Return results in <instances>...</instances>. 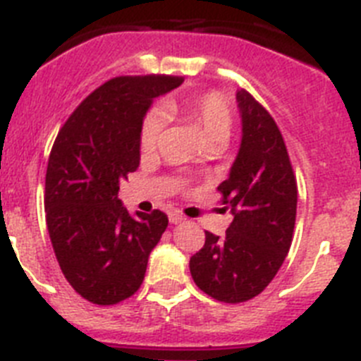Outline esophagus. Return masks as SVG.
<instances>
[{
    "label": "esophagus",
    "instance_id": "obj_1",
    "mask_svg": "<svg viewBox=\"0 0 361 361\" xmlns=\"http://www.w3.org/2000/svg\"><path fill=\"white\" fill-rule=\"evenodd\" d=\"M185 217L181 216V214L178 212H173V214H169V221H171V225H178V223H181Z\"/></svg>",
    "mask_w": 361,
    "mask_h": 361
}]
</instances>
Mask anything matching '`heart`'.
<instances>
[{"label": "heart", "instance_id": "b5f03b06", "mask_svg": "<svg viewBox=\"0 0 361 361\" xmlns=\"http://www.w3.org/2000/svg\"><path fill=\"white\" fill-rule=\"evenodd\" d=\"M164 115L167 118H181L200 133L207 147H221L230 140L233 128V115L228 102L217 93L169 99L164 102ZM158 109H151L140 126V151L151 154L158 147L164 131L165 118Z\"/></svg>", "mask_w": 361, "mask_h": 361}]
</instances>
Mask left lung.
<instances>
[{
	"instance_id": "8db88e82",
	"label": "left lung",
	"mask_w": 361,
	"mask_h": 361,
	"mask_svg": "<svg viewBox=\"0 0 361 361\" xmlns=\"http://www.w3.org/2000/svg\"><path fill=\"white\" fill-rule=\"evenodd\" d=\"M243 136L230 174L217 187L233 221L223 237L204 232L190 275L219 302H246L274 281L293 241L297 180L275 120L246 90H237Z\"/></svg>"
}]
</instances>
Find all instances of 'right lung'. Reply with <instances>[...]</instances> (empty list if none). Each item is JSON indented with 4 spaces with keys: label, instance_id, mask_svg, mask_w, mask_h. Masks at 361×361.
Instances as JSON below:
<instances>
[{
    "label": "right lung",
    "instance_id": "1",
    "mask_svg": "<svg viewBox=\"0 0 361 361\" xmlns=\"http://www.w3.org/2000/svg\"><path fill=\"white\" fill-rule=\"evenodd\" d=\"M181 77H115L71 113L50 152L44 185L55 257L77 293L113 306L138 291L149 253L169 219L161 210L131 216L120 181L140 165V126L152 99Z\"/></svg>",
    "mask_w": 361,
    "mask_h": 361
}]
</instances>
